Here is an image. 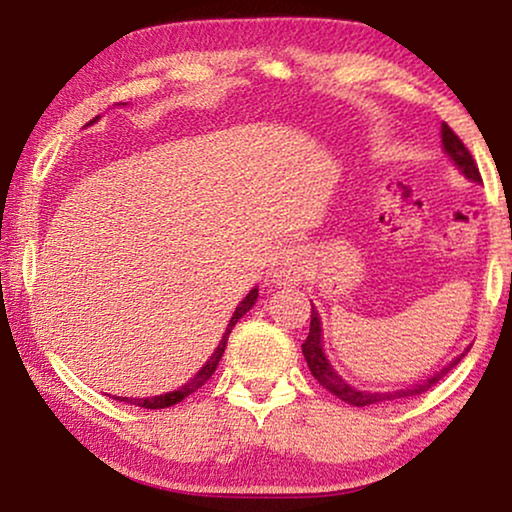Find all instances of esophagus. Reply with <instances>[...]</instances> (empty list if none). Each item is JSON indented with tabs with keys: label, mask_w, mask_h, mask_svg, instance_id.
I'll return each instance as SVG.
<instances>
[{
	"label": "esophagus",
	"mask_w": 512,
	"mask_h": 512,
	"mask_svg": "<svg viewBox=\"0 0 512 512\" xmlns=\"http://www.w3.org/2000/svg\"><path fill=\"white\" fill-rule=\"evenodd\" d=\"M268 275H270V282L277 284V286L298 284L305 275L303 249L296 247V244H289V247L279 249L277 256L272 258Z\"/></svg>",
	"instance_id": "obj_1"
}]
</instances>
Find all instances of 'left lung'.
<instances>
[{
	"label": "left lung",
	"instance_id": "8db88e82",
	"mask_svg": "<svg viewBox=\"0 0 512 512\" xmlns=\"http://www.w3.org/2000/svg\"><path fill=\"white\" fill-rule=\"evenodd\" d=\"M440 137H443L445 153L454 160V165L459 167L461 174H464V177H468L471 181H482L480 172H478V165H475L471 151L466 149L464 142H461V139L454 135V130L447 123H443V128H440ZM466 352H468V349H466ZM466 352L461 356H466ZM303 354H305L307 366H310V370H312L314 380H317L324 389L331 391L333 396H338L340 401H345L349 405H356V408H363V405H380V403H387V401H396V398H408V396L424 394V391H429L433 384H438L440 380H443V377L450 373V370L461 361V356H457V359L450 361V366L438 370V373L431 375L429 380L412 384L410 389L384 391V394H380V391L354 389V387H349V384L342 380L338 373H335L333 366L326 359L324 347H321V319H319L317 310H314V305H312V314H310V333H307V340L303 342Z\"/></svg>",
	"mask_w": 512,
	"mask_h": 512
}]
</instances>
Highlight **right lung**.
<instances>
[{
    "instance_id": "add662e5",
    "label": "right lung",
    "mask_w": 512,
    "mask_h": 512,
    "mask_svg": "<svg viewBox=\"0 0 512 512\" xmlns=\"http://www.w3.org/2000/svg\"><path fill=\"white\" fill-rule=\"evenodd\" d=\"M95 121H97V118H93V121H90V123H95ZM256 298H258V289H251L247 293V298H244L242 303L235 307V314H233V317H230V324L226 328V333H223L219 347L214 349V354L209 356L205 366L198 370V375H193L191 380L184 384V387L177 389V391H170V394H160V396H153V398H123V396H116V401L130 403V405H139V408H146V410H160V408H170V405H177V403L184 401L186 396H191L193 391H198L202 384H205L209 377L214 375V370H216V366H219L223 352H226V342H228L230 331H233L237 321H240V317H244V314H247L251 307L256 305Z\"/></svg>"
}]
</instances>
